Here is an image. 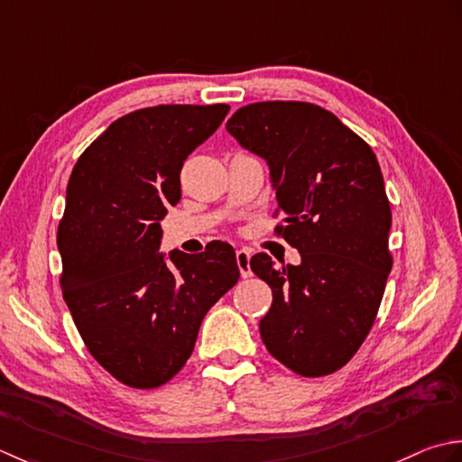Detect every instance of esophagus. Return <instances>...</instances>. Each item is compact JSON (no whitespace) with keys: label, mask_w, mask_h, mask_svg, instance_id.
<instances>
[{"label":"esophagus","mask_w":462,"mask_h":462,"mask_svg":"<svg viewBox=\"0 0 462 462\" xmlns=\"http://www.w3.org/2000/svg\"><path fill=\"white\" fill-rule=\"evenodd\" d=\"M235 259H237V267L241 271V277H251V267H249V259H251V253L247 249H239L235 253Z\"/></svg>","instance_id":"esophagus-1"}]
</instances>
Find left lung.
Listing matches in <instances>:
<instances>
[{"instance_id": "1", "label": "left lung", "mask_w": 462, "mask_h": 462, "mask_svg": "<svg viewBox=\"0 0 462 462\" xmlns=\"http://www.w3.org/2000/svg\"><path fill=\"white\" fill-rule=\"evenodd\" d=\"M227 131L267 162L285 213L275 231L300 253V265L251 257L273 291L263 343L300 376L331 374L369 335L393 267L379 162L337 116L307 101L251 103L233 113Z\"/></svg>"}]
</instances>
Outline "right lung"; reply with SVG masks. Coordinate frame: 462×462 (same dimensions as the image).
<instances>
[{"mask_svg":"<svg viewBox=\"0 0 462 462\" xmlns=\"http://www.w3.org/2000/svg\"><path fill=\"white\" fill-rule=\"evenodd\" d=\"M229 106L131 111L81 153L58 227L60 285L73 323L103 369L155 389L183 369L203 317L237 283L231 245L159 251L167 207L181 199L187 155L215 134Z\"/></svg>","mask_w":462,"mask_h":462,"instance_id":"right-lung-1","label":"right lung"}]
</instances>
